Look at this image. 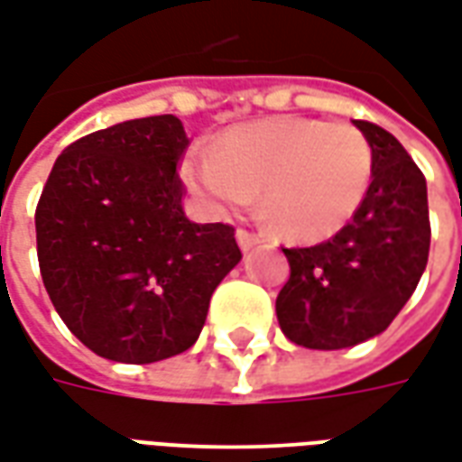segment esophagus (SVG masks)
Listing matches in <instances>:
<instances>
[{
  "label": "esophagus",
  "mask_w": 462,
  "mask_h": 462,
  "mask_svg": "<svg viewBox=\"0 0 462 462\" xmlns=\"http://www.w3.org/2000/svg\"><path fill=\"white\" fill-rule=\"evenodd\" d=\"M237 242H240V247L247 252V249H252L254 245H257L259 237L254 235V232H249V230H245V227H240V230H237Z\"/></svg>",
  "instance_id": "esophagus-1"
}]
</instances>
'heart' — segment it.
I'll list each match as a JSON object with an SVG mask.
<instances>
[{"mask_svg":"<svg viewBox=\"0 0 462 462\" xmlns=\"http://www.w3.org/2000/svg\"><path fill=\"white\" fill-rule=\"evenodd\" d=\"M188 188L217 210L262 190V210L296 240L343 230L367 198L374 152L353 122L269 117L232 126L210 153L183 163Z\"/></svg>","mask_w":462,"mask_h":462,"instance_id":"b5f03b06","label":"heart"}]
</instances>
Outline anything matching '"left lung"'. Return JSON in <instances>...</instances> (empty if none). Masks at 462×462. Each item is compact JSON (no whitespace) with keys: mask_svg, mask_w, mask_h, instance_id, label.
Returning <instances> with one entry per match:
<instances>
[{"mask_svg":"<svg viewBox=\"0 0 462 462\" xmlns=\"http://www.w3.org/2000/svg\"><path fill=\"white\" fill-rule=\"evenodd\" d=\"M374 152L365 203L336 237L286 247L291 276L276 296L283 336L310 350H343L382 330L421 279L431 222L426 179L387 129L355 119Z\"/></svg>","mask_w":462,"mask_h":462,"instance_id":"8db88e82","label":"left lung"}]
</instances>
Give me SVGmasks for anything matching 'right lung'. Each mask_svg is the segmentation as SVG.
I'll return each mask as SVG.
<instances>
[{"mask_svg":"<svg viewBox=\"0 0 462 462\" xmlns=\"http://www.w3.org/2000/svg\"><path fill=\"white\" fill-rule=\"evenodd\" d=\"M179 117L129 119L63 149L36 205L41 276L92 353L149 365L186 353L242 259L235 227L183 213Z\"/></svg>","mask_w":462,"mask_h":462,"instance_id":"right-lung-1","label":"right lung"}]
</instances>
